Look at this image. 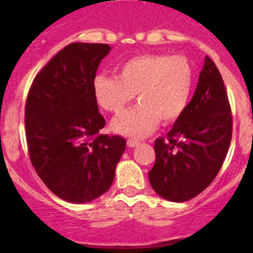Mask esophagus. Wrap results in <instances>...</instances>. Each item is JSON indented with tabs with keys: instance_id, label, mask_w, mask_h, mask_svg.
Listing matches in <instances>:
<instances>
[{
	"instance_id": "34e87169",
	"label": "esophagus",
	"mask_w": 253,
	"mask_h": 253,
	"mask_svg": "<svg viewBox=\"0 0 253 253\" xmlns=\"http://www.w3.org/2000/svg\"><path fill=\"white\" fill-rule=\"evenodd\" d=\"M126 144H128L129 148H134V147L139 146L140 142H138V140H134V139H129L128 142H126Z\"/></svg>"
}]
</instances>
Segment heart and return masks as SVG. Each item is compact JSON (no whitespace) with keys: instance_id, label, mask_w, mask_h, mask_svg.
<instances>
[{"instance_id":"heart-1","label":"heart","mask_w":253,"mask_h":253,"mask_svg":"<svg viewBox=\"0 0 253 253\" xmlns=\"http://www.w3.org/2000/svg\"><path fill=\"white\" fill-rule=\"evenodd\" d=\"M194 84V69L182 55L143 54L118 68V77L97 75L93 96L104 110L120 114L137 95L139 104L111 124L115 133L144 138L158 123L171 124L186 110Z\"/></svg>"}]
</instances>
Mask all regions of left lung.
<instances>
[{
	"mask_svg": "<svg viewBox=\"0 0 253 253\" xmlns=\"http://www.w3.org/2000/svg\"><path fill=\"white\" fill-rule=\"evenodd\" d=\"M232 139V114L218 68L205 57L186 110L166 138L154 142L156 162L148 177L156 193L182 203L204 191L218 175Z\"/></svg>",
	"mask_w": 253,
	"mask_h": 253,
	"instance_id": "8db88e82",
	"label": "left lung"
}]
</instances>
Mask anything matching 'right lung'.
I'll list each match as a JSON object with an SVG mask.
<instances>
[{
	"label": "right lung",
	"mask_w": 253,
	"mask_h": 253,
	"mask_svg": "<svg viewBox=\"0 0 253 253\" xmlns=\"http://www.w3.org/2000/svg\"><path fill=\"white\" fill-rule=\"evenodd\" d=\"M110 45L72 43L37 75L25 105L31 165L51 193L75 204L110 189L125 151L120 135L100 134L106 124L93 96V80Z\"/></svg>",
	"instance_id": "right-lung-1"
}]
</instances>
